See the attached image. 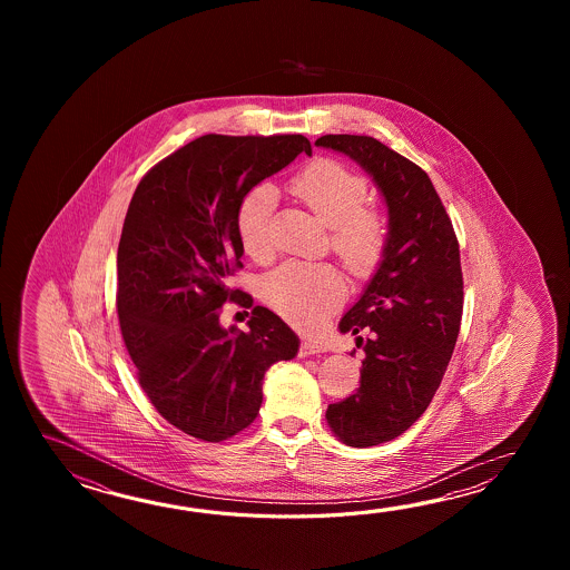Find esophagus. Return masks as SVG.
Instances as JSON below:
<instances>
[{
	"label": "esophagus",
	"mask_w": 570,
	"mask_h": 570,
	"mask_svg": "<svg viewBox=\"0 0 570 570\" xmlns=\"http://www.w3.org/2000/svg\"><path fill=\"white\" fill-rule=\"evenodd\" d=\"M327 348L322 342H314V340H303L302 346H299V354L302 356H312V354H320V352H326Z\"/></svg>",
	"instance_id": "esophagus-1"
}]
</instances>
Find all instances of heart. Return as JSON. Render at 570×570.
<instances>
[{"label":"heart","mask_w":570,"mask_h":570,"mask_svg":"<svg viewBox=\"0 0 570 570\" xmlns=\"http://www.w3.org/2000/svg\"><path fill=\"white\" fill-rule=\"evenodd\" d=\"M289 191L330 228V246L342 265L358 279L371 277L387 250V224L376 209L364 207L366 179L338 160L317 158L291 179ZM275 206L277 191L265 183L256 185L238 207L236 228L244 253L261 263L273 255ZM344 279L332 265L285 263L263 283L268 305L297 326L317 324L344 299Z\"/></svg>","instance_id":"b5f03b06"}]
</instances>
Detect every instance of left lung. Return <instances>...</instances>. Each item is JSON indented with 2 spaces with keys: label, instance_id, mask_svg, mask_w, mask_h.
Here are the masks:
<instances>
[{
  "label": "left lung",
  "instance_id": "8db88e82",
  "mask_svg": "<svg viewBox=\"0 0 570 570\" xmlns=\"http://www.w3.org/2000/svg\"><path fill=\"white\" fill-rule=\"evenodd\" d=\"M315 145L358 163L387 204V250L338 326L363 346L361 387L326 412L344 444L368 449L415 424L442 383L461 330V250L434 185L415 163L371 136L326 134Z\"/></svg>",
  "mask_w": 570,
  "mask_h": 570
}]
</instances>
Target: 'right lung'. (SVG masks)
<instances>
[{
	"instance_id": "right-lung-1",
	"label": "right lung",
	"mask_w": 570,
	"mask_h": 570,
	"mask_svg": "<svg viewBox=\"0 0 570 570\" xmlns=\"http://www.w3.org/2000/svg\"><path fill=\"white\" fill-rule=\"evenodd\" d=\"M302 134H206L146 173L118 246L121 338L157 412L189 436L222 442L255 422L271 364L291 361L299 338L256 305L248 332L219 324L222 305H253L232 289L243 267L236 228L246 194L297 155Z\"/></svg>"
}]
</instances>
